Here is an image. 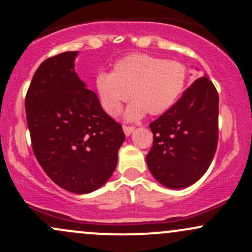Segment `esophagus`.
Masks as SVG:
<instances>
[{
    "mask_svg": "<svg viewBox=\"0 0 252 252\" xmlns=\"http://www.w3.org/2000/svg\"><path fill=\"white\" fill-rule=\"evenodd\" d=\"M134 130H135V126H123V131H124V134H126V136H129L132 131H134Z\"/></svg>",
    "mask_w": 252,
    "mask_h": 252,
    "instance_id": "esophagus-1",
    "label": "esophagus"
}]
</instances>
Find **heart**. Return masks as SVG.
<instances>
[{
  "label": "heart",
  "mask_w": 252,
  "mask_h": 252,
  "mask_svg": "<svg viewBox=\"0 0 252 252\" xmlns=\"http://www.w3.org/2000/svg\"><path fill=\"white\" fill-rule=\"evenodd\" d=\"M187 76V67L180 62L134 53L115 63L110 74H98L96 91L103 110L112 117L130 96L126 117L137 120L146 112L152 116L166 112L180 96Z\"/></svg>",
  "instance_id": "obj_1"
}]
</instances>
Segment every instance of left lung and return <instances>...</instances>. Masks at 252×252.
<instances>
[{"mask_svg": "<svg viewBox=\"0 0 252 252\" xmlns=\"http://www.w3.org/2000/svg\"><path fill=\"white\" fill-rule=\"evenodd\" d=\"M219 96L207 77L149 124L153 147L146 156L153 176L168 189H185L209 169L218 144Z\"/></svg>", "mask_w": 252, "mask_h": 252, "instance_id": "obj_1", "label": "left lung"}]
</instances>
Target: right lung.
Here are the masks:
<instances>
[{
    "label": "right lung",
    "mask_w": 252,
    "mask_h": 252,
    "mask_svg": "<svg viewBox=\"0 0 252 252\" xmlns=\"http://www.w3.org/2000/svg\"><path fill=\"white\" fill-rule=\"evenodd\" d=\"M77 53L57 54L37 67L25 108L40 166L58 186L85 194L109 180L126 135L74 72Z\"/></svg>",
    "instance_id": "obj_1"
}]
</instances>
